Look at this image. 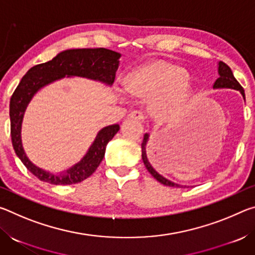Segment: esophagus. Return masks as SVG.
I'll use <instances>...</instances> for the list:
<instances>
[{
	"mask_svg": "<svg viewBox=\"0 0 255 255\" xmlns=\"http://www.w3.org/2000/svg\"><path fill=\"white\" fill-rule=\"evenodd\" d=\"M129 117L132 118V119H136L138 122H143L145 119V116L141 111H131L130 114H129Z\"/></svg>",
	"mask_w": 255,
	"mask_h": 255,
	"instance_id": "34e87169",
	"label": "esophagus"
}]
</instances>
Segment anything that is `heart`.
<instances>
[{
	"label": "heart",
	"mask_w": 255,
	"mask_h": 255,
	"mask_svg": "<svg viewBox=\"0 0 255 255\" xmlns=\"http://www.w3.org/2000/svg\"><path fill=\"white\" fill-rule=\"evenodd\" d=\"M126 86L138 96L152 98L150 109L165 119L179 117L196 98V86L184 68L166 62H155L132 72Z\"/></svg>",
	"instance_id": "heart-1"
}]
</instances>
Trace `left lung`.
I'll use <instances>...</instances> for the list:
<instances>
[{
    "label": "left lung",
    "instance_id": "left-lung-1",
    "mask_svg": "<svg viewBox=\"0 0 255 255\" xmlns=\"http://www.w3.org/2000/svg\"><path fill=\"white\" fill-rule=\"evenodd\" d=\"M217 72H218V79L216 80L215 84H214V90H219V89H232V90H236V91H240V93L243 97L244 101H245V93H244V89L242 88L241 84L236 81V79L233 75V72L230 67H228L225 63L223 62H218L217 63ZM149 140V133L146 132L144 135V139L143 143H141V158H143V162L145 164L146 169L152 174L155 179H156L159 183H162L164 185H167V187H175V188H183L187 187V185H182V184H178L171 181L169 179L164 178L163 175H161L158 172L154 169L152 166V164L149 163L148 157H147V153H146V147H147Z\"/></svg>",
    "mask_w": 255,
    "mask_h": 255
}]
</instances>
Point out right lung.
Wrapping results in <instances>:
<instances>
[{
  "instance_id": "right-lung-1",
  "label": "right lung",
  "mask_w": 255,
  "mask_h": 255,
  "mask_svg": "<svg viewBox=\"0 0 255 255\" xmlns=\"http://www.w3.org/2000/svg\"><path fill=\"white\" fill-rule=\"evenodd\" d=\"M120 57L122 54L107 48L66 49L60 51L49 62L31 67L21 79L10 100L12 145L24 166L40 181L56 185H67L88 179L100 165L108 143L119 131L120 127L116 124L101 128L79 162L65 171L53 173L33 164L24 152L21 129L30 101L42 88L65 77H83L111 86L119 67Z\"/></svg>"
}]
</instances>
